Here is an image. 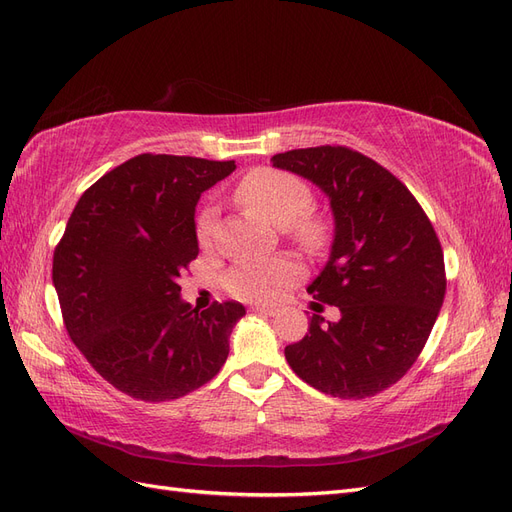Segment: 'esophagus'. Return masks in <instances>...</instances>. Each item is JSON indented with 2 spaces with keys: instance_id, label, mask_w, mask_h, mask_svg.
I'll use <instances>...</instances> for the list:
<instances>
[{
  "instance_id": "34e87169",
  "label": "esophagus",
  "mask_w": 512,
  "mask_h": 512,
  "mask_svg": "<svg viewBox=\"0 0 512 512\" xmlns=\"http://www.w3.org/2000/svg\"><path fill=\"white\" fill-rule=\"evenodd\" d=\"M252 312L260 314V316H275L277 309L275 307H265V305H254Z\"/></svg>"
}]
</instances>
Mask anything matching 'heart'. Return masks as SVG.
<instances>
[{"instance_id": "1", "label": "heart", "mask_w": 512, "mask_h": 512, "mask_svg": "<svg viewBox=\"0 0 512 512\" xmlns=\"http://www.w3.org/2000/svg\"><path fill=\"white\" fill-rule=\"evenodd\" d=\"M243 207L262 215L275 226H282L286 235L305 250H320L327 241V226L316 215L307 213L312 205V190L299 177L275 168H258L243 177L237 188ZM213 211L205 209L198 218L196 237L207 247L211 243ZM301 277V265L290 256H271L260 260L239 262L226 277V290L241 301L273 303Z\"/></svg>"}]
</instances>
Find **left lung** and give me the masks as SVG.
Returning <instances> with one entry per match:
<instances>
[{
    "mask_svg": "<svg viewBox=\"0 0 512 512\" xmlns=\"http://www.w3.org/2000/svg\"><path fill=\"white\" fill-rule=\"evenodd\" d=\"M271 162L331 200V256L307 292L342 312L337 322L314 314L286 361L322 393L374 397L414 365L440 314L446 275L436 230L406 185L359 151L322 145Z\"/></svg>",
    "mask_w": 512,
    "mask_h": 512,
    "instance_id": "obj_1",
    "label": "left lung"
}]
</instances>
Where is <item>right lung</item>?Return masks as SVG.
Returning <instances> with one entry per match:
<instances>
[{
    "mask_svg": "<svg viewBox=\"0 0 512 512\" xmlns=\"http://www.w3.org/2000/svg\"><path fill=\"white\" fill-rule=\"evenodd\" d=\"M141 153L100 177L76 203L53 254V284L74 346L115 389L168 401L207 384L228 356L245 307L192 309L179 277L198 256V198L235 170Z\"/></svg>",
    "mask_w": 512,
    "mask_h": 512,
    "instance_id": "1",
    "label": "right lung"
}]
</instances>
